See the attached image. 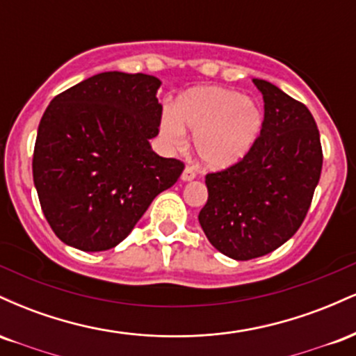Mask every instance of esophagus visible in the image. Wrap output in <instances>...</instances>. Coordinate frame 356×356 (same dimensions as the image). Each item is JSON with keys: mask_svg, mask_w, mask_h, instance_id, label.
<instances>
[{"mask_svg": "<svg viewBox=\"0 0 356 356\" xmlns=\"http://www.w3.org/2000/svg\"><path fill=\"white\" fill-rule=\"evenodd\" d=\"M181 179H182L184 182H191V181H194V179H195V172H194V169H191V167H186V169L182 170Z\"/></svg>", "mask_w": 356, "mask_h": 356, "instance_id": "esophagus-1", "label": "esophagus"}]
</instances>
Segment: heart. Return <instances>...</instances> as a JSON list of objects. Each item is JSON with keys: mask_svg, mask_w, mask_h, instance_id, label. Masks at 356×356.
I'll list each match as a JSON object with an SVG mask.
<instances>
[{"mask_svg": "<svg viewBox=\"0 0 356 356\" xmlns=\"http://www.w3.org/2000/svg\"><path fill=\"white\" fill-rule=\"evenodd\" d=\"M263 127L264 110L254 99L229 88L197 87L162 113L161 137L172 149H182L186 130H191L199 162L211 170H226L251 152Z\"/></svg>", "mask_w": 356, "mask_h": 356, "instance_id": "b5f03b06", "label": "heart"}]
</instances>
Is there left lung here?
I'll return each instance as SVG.
<instances>
[{
  "label": "left lung",
  "mask_w": 356,
  "mask_h": 356,
  "mask_svg": "<svg viewBox=\"0 0 356 356\" xmlns=\"http://www.w3.org/2000/svg\"><path fill=\"white\" fill-rule=\"evenodd\" d=\"M252 83L263 93V132L243 161L206 175L209 197L199 212L209 243L236 261L268 254L293 238L323 165L312 112L266 80Z\"/></svg>",
  "instance_id": "8db88e82"
}]
</instances>
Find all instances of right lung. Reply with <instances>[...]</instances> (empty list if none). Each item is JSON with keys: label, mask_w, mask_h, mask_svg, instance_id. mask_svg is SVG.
Wrapping results in <instances>:
<instances>
[{"label": "right lung", "mask_w": 356, "mask_h": 356, "mask_svg": "<svg viewBox=\"0 0 356 356\" xmlns=\"http://www.w3.org/2000/svg\"><path fill=\"white\" fill-rule=\"evenodd\" d=\"M162 81L104 72L65 90L36 134L33 182L44 218L67 246L107 251L122 243L184 164L150 145L159 134Z\"/></svg>", "instance_id": "1"}]
</instances>
